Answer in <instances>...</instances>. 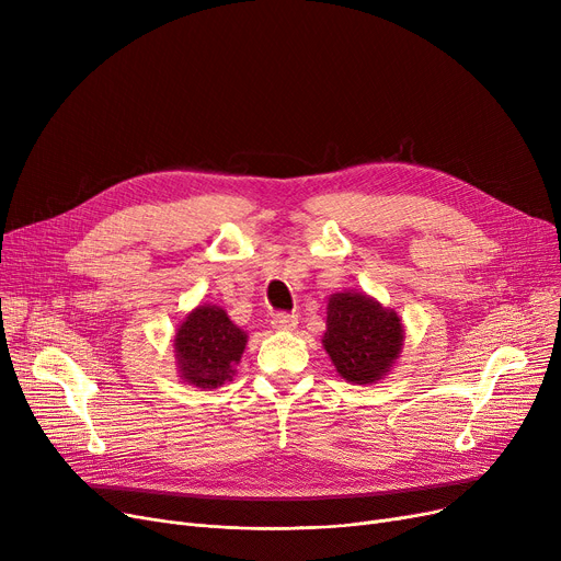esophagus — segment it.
<instances>
[{
    "instance_id": "esophagus-1",
    "label": "esophagus",
    "mask_w": 561,
    "mask_h": 561,
    "mask_svg": "<svg viewBox=\"0 0 561 561\" xmlns=\"http://www.w3.org/2000/svg\"><path fill=\"white\" fill-rule=\"evenodd\" d=\"M271 325H273L275 330L290 332V330H296V325H298V316H296V313H277V316H273Z\"/></svg>"
}]
</instances>
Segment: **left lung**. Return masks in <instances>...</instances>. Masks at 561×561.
<instances>
[{
  "instance_id": "8db88e82",
  "label": "left lung",
  "mask_w": 561,
  "mask_h": 561,
  "mask_svg": "<svg viewBox=\"0 0 561 561\" xmlns=\"http://www.w3.org/2000/svg\"><path fill=\"white\" fill-rule=\"evenodd\" d=\"M402 339V322L393 309L357 290L330 296L322 345L345 381L373 385L385 377L400 357Z\"/></svg>"
}]
</instances>
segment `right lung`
<instances>
[{"label": "right lung", "mask_w": 561, "mask_h": 561, "mask_svg": "<svg viewBox=\"0 0 561 561\" xmlns=\"http://www.w3.org/2000/svg\"><path fill=\"white\" fill-rule=\"evenodd\" d=\"M245 343L248 334L233 325L225 309L199 305L174 334L180 377L197 389L222 387L241 362Z\"/></svg>", "instance_id": "1"}]
</instances>
